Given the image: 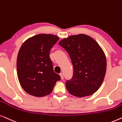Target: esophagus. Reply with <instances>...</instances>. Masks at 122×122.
<instances>
[{
    "label": "esophagus",
    "mask_w": 122,
    "mask_h": 122,
    "mask_svg": "<svg viewBox=\"0 0 122 122\" xmlns=\"http://www.w3.org/2000/svg\"><path fill=\"white\" fill-rule=\"evenodd\" d=\"M60 76L61 77V79L62 80H63V78H64V77H63V74L62 73H61L60 74Z\"/></svg>",
    "instance_id": "esophagus-1"
}]
</instances>
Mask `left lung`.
<instances>
[{
  "mask_svg": "<svg viewBox=\"0 0 122 122\" xmlns=\"http://www.w3.org/2000/svg\"><path fill=\"white\" fill-rule=\"evenodd\" d=\"M59 44L69 55L73 77L66 82L68 92L77 97L93 94L102 85L106 72L105 54L98 44L85 34L70 36Z\"/></svg>",
  "mask_w": 122,
  "mask_h": 122,
  "instance_id": "left-lung-1",
  "label": "left lung"
}]
</instances>
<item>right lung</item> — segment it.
I'll list each match as a JSON object with an SVG mask.
<instances>
[{
  "mask_svg": "<svg viewBox=\"0 0 122 122\" xmlns=\"http://www.w3.org/2000/svg\"><path fill=\"white\" fill-rule=\"evenodd\" d=\"M59 37L40 34L27 39L22 45L17 57V75L24 90L35 97L51 93L60 76L55 72L50 51Z\"/></svg>",
  "mask_w": 122,
  "mask_h": 122,
  "instance_id": "add662e5",
  "label": "right lung"
}]
</instances>
